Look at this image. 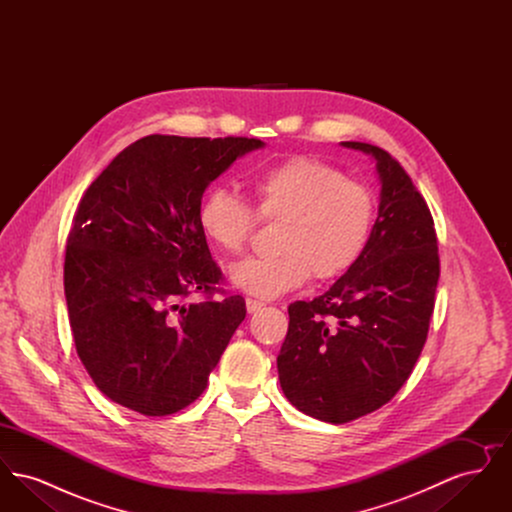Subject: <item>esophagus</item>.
<instances>
[{"instance_id":"esophagus-1","label":"esophagus","mask_w":512,"mask_h":512,"mask_svg":"<svg viewBox=\"0 0 512 512\" xmlns=\"http://www.w3.org/2000/svg\"><path fill=\"white\" fill-rule=\"evenodd\" d=\"M245 307H247V313H257V311H261V309L265 307V303L247 297V299H245Z\"/></svg>"}]
</instances>
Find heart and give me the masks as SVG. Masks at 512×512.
<instances>
[{"label":"heart","mask_w":512,"mask_h":512,"mask_svg":"<svg viewBox=\"0 0 512 512\" xmlns=\"http://www.w3.org/2000/svg\"><path fill=\"white\" fill-rule=\"evenodd\" d=\"M255 211L238 195L207 190L197 205L203 238L222 253L240 255L251 242L257 217L282 220L276 255L244 259L230 267L240 292L274 299L301 288L311 276L336 280L365 255L376 219V199L365 184L317 157L292 155L249 178Z\"/></svg>","instance_id":"heart-1"}]
</instances>
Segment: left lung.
Segmentation results:
<instances>
[{
	"mask_svg": "<svg viewBox=\"0 0 512 512\" xmlns=\"http://www.w3.org/2000/svg\"><path fill=\"white\" fill-rule=\"evenodd\" d=\"M376 159L382 194L361 261L313 301L288 307L280 386L301 413L345 424L391 401L428 338L439 280L432 213L386 149L341 142Z\"/></svg>",
	"mask_w": 512,
	"mask_h": 512,
	"instance_id": "8db88e82",
	"label": "left lung"
}]
</instances>
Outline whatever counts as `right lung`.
<instances>
[{
  "mask_svg": "<svg viewBox=\"0 0 512 512\" xmlns=\"http://www.w3.org/2000/svg\"><path fill=\"white\" fill-rule=\"evenodd\" d=\"M261 146L151 134L124 147L82 195L65 249V297L76 353L111 401L167 416L207 388L245 301L213 299L222 272L197 205L219 174ZM197 291L204 299L186 304Z\"/></svg>",
  "mask_w": 512,
  "mask_h": 512,
  "instance_id": "right-lung-1",
  "label": "right lung"
}]
</instances>
